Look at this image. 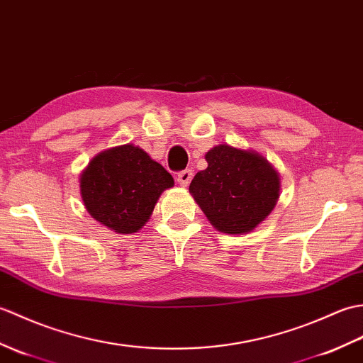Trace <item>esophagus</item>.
<instances>
[{
    "label": "esophagus",
    "instance_id": "34e87169",
    "mask_svg": "<svg viewBox=\"0 0 363 363\" xmlns=\"http://www.w3.org/2000/svg\"><path fill=\"white\" fill-rule=\"evenodd\" d=\"M191 180H192V171H189V169H184V171L179 172V175H177V182H179L183 188H186L191 183Z\"/></svg>",
    "mask_w": 363,
    "mask_h": 363
}]
</instances>
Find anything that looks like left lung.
<instances>
[{
  "mask_svg": "<svg viewBox=\"0 0 363 363\" xmlns=\"http://www.w3.org/2000/svg\"><path fill=\"white\" fill-rule=\"evenodd\" d=\"M189 192L216 230L247 235L267 219L279 199V174L252 149L217 144L205 155Z\"/></svg>",
  "mask_w": 363,
  "mask_h": 363,
  "instance_id": "left-lung-1",
  "label": "left lung"
}]
</instances>
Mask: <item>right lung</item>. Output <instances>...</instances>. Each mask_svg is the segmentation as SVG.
Listing matches in <instances>:
<instances>
[{
    "label": "right lung",
    "instance_id": "right-lung-1",
    "mask_svg": "<svg viewBox=\"0 0 363 363\" xmlns=\"http://www.w3.org/2000/svg\"><path fill=\"white\" fill-rule=\"evenodd\" d=\"M79 183L93 219L118 235H132L150 219L163 191L174 186V179L141 147L128 143L99 152Z\"/></svg>",
    "mask_w": 363,
    "mask_h": 363
}]
</instances>
